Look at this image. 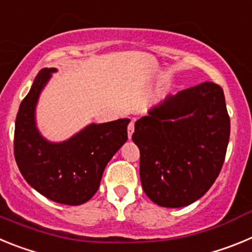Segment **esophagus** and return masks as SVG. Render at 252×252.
<instances>
[{"instance_id":"esophagus-1","label":"esophagus","mask_w":252,"mask_h":252,"mask_svg":"<svg viewBox=\"0 0 252 252\" xmlns=\"http://www.w3.org/2000/svg\"><path fill=\"white\" fill-rule=\"evenodd\" d=\"M133 131H135V122L131 121L130 125H128V127H127V136H128V139H131V137H132Z\"/></svg>"}]
</instances>
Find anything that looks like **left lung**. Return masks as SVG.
Here are the masks:
<instances>
[{
	"label": "left lung",
	"instance_id": "obj_1",
	"mask_svg": "<svg viewBox=\"0 0 252 252\" xmlns=\"http://www.w3.org/2000/svg\"><path fill=\"white\" fill-rule=\"evenodd\" d=\"M145 194L166 208L192 204L221 171L230 140L223 91L212 82L169 94L135 124Z\"/></svg>",
	"mask_w": 252,
	"mask_h": 252
}]
</instances>
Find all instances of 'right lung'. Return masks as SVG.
<instances>
[{
    "mask_svg": "<svg viewBox=\"0 0 252 252\" xmlns=\"http://www.w3.org/2000/svg\"><path fill=\"white\" fill-rule=\"evenodd\" d=\"M57 68L40 70L15 122V159L24 179L50 201L68 206L86 203L98 190L112 157L127 141L128 119L90 124L64 141H50L36 124L40 94Z\"/></svg>",
    "mask_w": 252,
    "mask_h": 252,
    "instance_id": "obj_1",
    "label": "right lung"
}]
</instances>
